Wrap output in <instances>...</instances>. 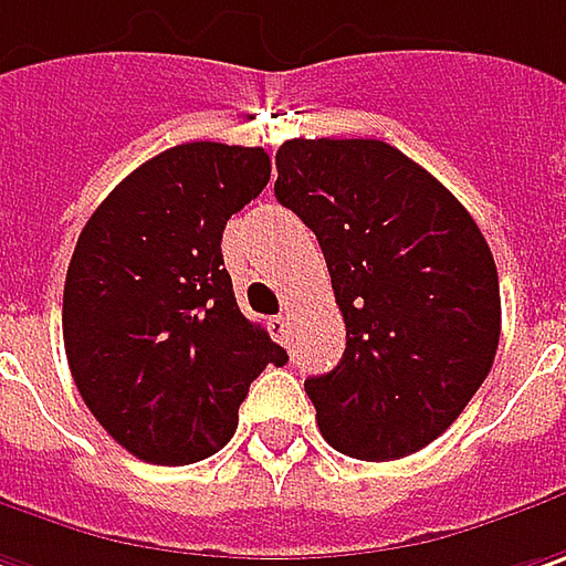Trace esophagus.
I'll return each mask as SVG.
<instances>
[{
    "mask_svg": "<svg viewBox=\"0 0 566 566\" xmlns=\"http://www.w3.org/2000/svg\"><path fill=\"white\" fill-rule=\"evenodd\" d=\"M269 329H272V335H275L279 342H287V329H291V316H287V313H279V316H272V319H269Z\"/></svg>",
    "mask_w": 566,
    "mask_h": 566,
    "instance_id": "obj_1",
    "label": "esophagus"
}]
</instances>
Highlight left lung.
Returning <instances> with one entry per match:
<instances>
[{
  "instance_id": "8db88e82",
  "label": "left lung",
  "mask_w": 566,
  "mask_h": 566,
  "mask_svg": "<svg viewBox=\"0 0 566 566\" xmlns=\"http://www.w3.org/2000/svg\"><path fill=\"white\" fill-rule=\"evenodd\" d=\"M275 199L319 240L345 316L338 367L304 382L338 453L424 450L488 377L501 342L497 265L462 202L377 138H291Z\"/></svg>"
}]
</instances>
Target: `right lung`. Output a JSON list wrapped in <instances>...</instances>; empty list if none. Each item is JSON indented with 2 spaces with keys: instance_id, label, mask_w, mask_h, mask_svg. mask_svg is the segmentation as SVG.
Masks as SVG:
<instances>
[{
  "instance_id": "add662e5",
  "label": "right lung",
  "mask_w": 566,
  "mask_h": 566,
  "mask_svg": "<svg viewBox=\"0 0 566 566\" xmlns=\"http://www.w3.org/2000/svg\"><path fill=\"white\" fill-rule=\"evenodd\" d=\"M262 148L186 142L136 167L87 218L65 272L72 380L113 440L155 465L218 453L250 382L287 352L237 307L228 218L269 184Z\"/></svg>"
}]
</instances>
